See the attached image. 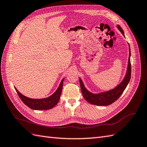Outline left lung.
Instances as JSON below:
<instances>
[{"label":"left lung","instance_id":"left-lung-1","mask_svg":"<svg viewBox=\"0 0 147 147\" xmlns=\"http://www.w3.org/2000/svg\"><path fill=\"white\" fill-rule=\"evenodd\" d=\"M118 28L120 30L123 35H124L123 30L121 28V26L118 25ZM131 56V50L129 47V56L128 66L127 73L124 78L123 82L120 83L119 85L113 90L107 92L100 93L98 94H94L87 91L86 89L84 88V84L80 78V88L82 92L84 98L88 101L89 103L93 105H109L112 104L115 101H116L119 97L122 94V93L125 90L128 83L130 81L131 75V64L130 60Z\"/></svg>","mask_w":147,"mask_h":147}]
</instances>
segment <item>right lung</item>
<instances>
[{
  "label": "right lung",
  "instance_id": "add662e5",
  "mask_svg": "<svg viewBox=\"0 0 147 147\" xmlns=\"http://www.w3.org/2000/svg\"><path fill=\"white\" fill-rule=\"evenodd\" d=\"M63 81L64 79L62 80L60 83L59 88H57L56 91L51 95V96L47 97L45 99H30L29 97H26L21 94V93L18 91L15 88V90L18 94L20 98L23 101V103L29 107L31 109L34 110H49L51 109L57 104L59 102L60 96L61 94L62 90H63Z\"/></svg>",
  "mask_w": 147,
  "mask_h": 147
}]
</instances>
